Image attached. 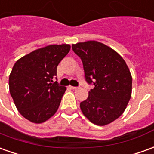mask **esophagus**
Returning <instances> with one entry per match:
<instances>
[{"mask_svg": "<svg viewBox=\"0 0 154 154\" xmlns=\"http://www.w3.org/2000/svg\"><path fill=\"white\" fill-rule=\"evenodd\" d=\"M70 88H72V89H77L78 88V87H73V86H70Z\"/></svg>", "mask_w": 154, "mask_h": 154, "instance_id": "34e87169", "label": "esophagus"}]
</instances>
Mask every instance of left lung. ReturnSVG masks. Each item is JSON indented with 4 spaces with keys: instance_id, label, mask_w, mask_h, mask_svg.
Wrapping results in <instances>:
<instances>
[{
    "instance_id": "obj_1",
    "label": "left lung",
    "mask_w": 154,
    "mask_h": 154,
    "mask_svg": "<svg viewBox=\"0 0 154 154\" xmlns=\"http://www.w3.org/2000/svg\"><path fill=\"white\" fill-rule=\"evenodd\" d=\"M72 48L82 62L85 80L94 87L81 110L95 125H108L122 115L130 100L129 67L118 53L97 41L72 44Z\"/></svg>"
}]
</instances>
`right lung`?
<instances>
[{"label": "right lung", "mask_w": 154, "mask_h": 154, "mask_svg": "<svg viewBox=\"0 0 154 154\" xmlns=\"http://www.w3.org/2000/svg\"><path fill=\"white\" fill-rule=\"evenodd\" d=\"M69 44H53L20 58L9 77L10 92L19 112L36 124L43 123L58 109L66 87L57 81V67L70 51Z\"/></svg>", "instance_id": "right-lung-1"}]
</instances>
